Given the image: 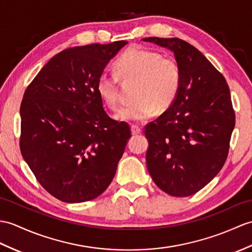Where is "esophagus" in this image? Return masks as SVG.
I'll list each match as a JSON object with an SVG mask.
<instances>
[{"label": "esophagus", "mask_w": 252, "mask_h": 252, "mask_svg": "<svg viewBox=\"0 0 252 252\" xmlns=\"http://www.w3.org/2000/svg\"><path fill=\"white\" fill-rule=\"evenodd\" d=\"M131 132H132L133 135H137V134L142 133V127H140L139 126H137V125H133L131 126Z\"/></svg>", "instance_id": "1"}]
</instances>
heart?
Segmentation results:
<instances>
[{
    "label": "heart",
    "mask_w": 252,
    "mask_h": 252,
    "mask_svg": "<svg viewBox=\"0 0 252 252\" xmlns=\"http://www.w3.org/2000/svg\"><path fill=\"white\" fill-rule=\"evenodd\" d=\"M116 76L102 75L97 79L96 92L102 102L116 109L118 105V79L135 80V101L122 107L116 115L121 121L139 122L153 117L157 107L164 110L176 98L181 81L178 62L172 57L142 47H130L114 65Z\"/></svg>",
    "instance_id": "heart-1"
}]
</instances>
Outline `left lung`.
Instances as JSON below:
<instances>
[{"mask_svg": "<svg viewBox=\"0 0 252 252\" xmlns=\"http://www.w3.org/2000/svg\"><path fill=\"white\" fill-rule=\"evenodd\" d=\"M171 50L178 62V94L145 126L146 163L155 184L173 196L194 194L223 166L235 126L226 80L194 46L180 38L146 37Z\"/></svg>", "mask_w": 252, "mask_h": 252, "instance_id": "1", "label": "left lung"}]
</instances>
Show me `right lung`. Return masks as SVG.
Here are the masks:
<instances>
[{
  "label": "right lung",
  "mask_w": 252,
  "mask_h": 252,
  "mask_svg": "<svg viewBox=\"0 0 252 252\" xmlns=\"http://www.w3.org/2000/svg\"><path fill=\"white\" fill-rule=\"evenodd\" d=\"M126 40L62 50L35 76L20 106V150L43 188L65 203L101 195L131 128L104 110L97 79Z\"/></svg>",
  "instance_id": "right-lung-1"
}]
</instances>
